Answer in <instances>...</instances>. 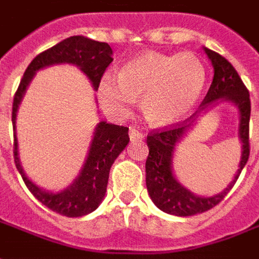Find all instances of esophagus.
<instances>
[{
    "label": "esophagus",
    "mask_w": 259,
    "mask_h": 259,
    "mask_svg": "<svg viewBox=\"0 0 259 259\" xmlns=\"http://www.w3.org/2000/svg\"><path fill=\"white\" fill-rule=\"evenodd\" d=\"M129 136H130V140L132 141H137V140H141V139H144L143 132L139 129H136V127H130Z\"/></svg>",
    "instance_id": "34e87169"
}]
</instances>
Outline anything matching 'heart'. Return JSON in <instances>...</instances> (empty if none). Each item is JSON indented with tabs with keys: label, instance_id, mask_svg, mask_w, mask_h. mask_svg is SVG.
<instances>
[{
	"label": "heart",
	"instance_id": "heart-1",
	"mask_svg": "<svg viewBox=\"0 0 259 259\" xmlns=\"http://www.w3.org/2000/svg\"><path fill=\"white\" fill-rule=\"evenodd\" d=\"M206 69L195 54L144 53L124 65L119 76L105 73L98 84L102 108L116 118L129 115L137 97L152 124L179 122L204 91Z\"/></svg>",
	"mask_w": 259,
	"mask_h": 259
}]
</instances>
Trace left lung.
<instances>
[{
    "label": "left lung",
    "mask_w": 259,
    "mask_h": 259,
    "mask_svg": "<svg viewBox=\"0 0 259 259\" xmlns=\"http://www.w3.org/2000/svg\"><path fill=\"white\" fill-rule=\"evenodd\" d=\"M204 51L208 55V58L211 59V64L213 66V79L198 111H195V113H193L190 118L182 123L174 124L168 129L154 130L147 136V146L150 151L146 161L147 190L152 202L161 211L176 217H191L218 205L228 195L229 191L232 190L250 157L248 132H250L251 101L248 90L243 83V80L240 79L233 65L228 59L223 58L222 55H219L209 48H204ZM219 101L232 102L239 109L242 158L235 179L222 193L212 197H201L195 196L184 186L180 185L174 178L171 169L174 147L192 125L195 118L201 112H206V109L214 106Z\"/></svg>",
    "instance_id": "8db88e82"
}]
</instances>
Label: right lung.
<instances>
[{"label": "right lung", "instance_id": "add662e5", "mask_svg": "<svg viewBox=\"0 0 259 259\" xmlns=\"http://www.w3.org/2000/svg\"><path fill=\"white\" fill-rule=\"evenodd\" d=\"M112 50L107 42H100L83 36H72L65 38L57 46L48 48L38 54L26 69L19 87L14 97L12 105V124H14V157L16 169L27 189L42 205L51 211L68 218L83 217L98 208L104 200L107 191L109 169L118 158L124 147L129 143V127L118 124L100 122L94 130L90 150L85 162L80 170L79 176L72 185L62 191H48L34 185L22 168L18 151L16 139V113L22 102L31 79L37 70L51 65L70 64L76 65L89 77L94 90H98V84L102 74L112 62Z\"/></svg>", "mask_w": 259, "mask_h": 259}]
</instances>
